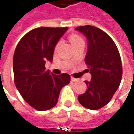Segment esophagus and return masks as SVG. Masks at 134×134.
<instances>
[{
  "label": "esophagus",
  "mask_w": 134,
  "mask_h": 134,
  "mask_svg": "<svg viewBox=\"0 0 134 134\" xmlns=\"http://www.w3.org/2000/svg\"><path fill=\"white\" fill-rule=\"evenodd\" d=\"M71 82H77V81H79L78 79L75 78V77H71Z\"/></svg>",
  "instance_id": "esophagus-1"
}]
</instances>
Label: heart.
Here are the masks:
<instances>
[{
    "instance_id": "b5f03b06",
    "label": "heart",
    "mask_w": 134,
    "mask_h": 134,
    "mask_svg": "<svg viewBox=\"0 0 134 134\" xmlns=\"http://www.w3.org/2000/svg\"><path fill=\"white\" fill-rule=\"evenodd\" d=\"M69 40L73 46H74L75 44L79 43L80 42H82V41H83L82 38L80 37V36H78V35H77V34H71L69 36Z\"/></svg>"
}]
</instances>
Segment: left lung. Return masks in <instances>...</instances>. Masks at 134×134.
I'll list each match as a JSON object with an SVG mask.
<instances>
[{
	"label": "left lung",
	"mask_w": 134,
	"mask_h": 134,
	"mask_svg": "<svg viewBox=\"0 0 134 134\" xmlns=\"http://www.w3.org/2000/svg\"><path fill=\"white\" fill-rule=\"evenodd\" d=\"M76 30L83 34L88 41L85 57L91 80H86L87 90L78 96L80 104L95 110L107 104L121 83V57L113 39L100 29L91 25L77 27Z\"/></svg>",
	"instance_id": "left-lung-1"
}]
</instances>
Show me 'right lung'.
Returning <instances> with one entry per match:
<instances>
[{
	"label": "right lung",
	"instance_id": "add662e5",
	"mask_svg": "<svg viewBox=\"0 0 134 134\" xmlns=\"http://www.w3.org/2000/svg\"><path fill=\"white\" fill-rule=\"evenodd\" d=\"M68 27H38L25 34L15 50L13 72L15 84L24 100L39 111L57 104L62 88L69 84L70 75H55L45 70L52 62L55 46Z\"/></svg>",
	"mask_w": 134,
	"mask_h": 134
}]
</instances>
